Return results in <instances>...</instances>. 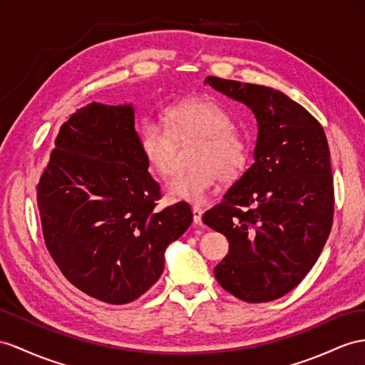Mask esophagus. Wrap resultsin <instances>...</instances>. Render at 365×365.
<instances>
[{
  "mask_svg": "<svg viewBox=\"0 0 365 365\" xmlns=\"http://www.w3.org/2000/svg\"><path fill=\"white\" fill-rule=\"evenodd\" d=\"M202 216H203V211L200 207H192V219L195 225H202Z\"/></svg>",
  "mask_w": 365,
  "mask_h": 365,
  "instance_id": "34e87169",
  "label": "esophagus"
}]
</instances>
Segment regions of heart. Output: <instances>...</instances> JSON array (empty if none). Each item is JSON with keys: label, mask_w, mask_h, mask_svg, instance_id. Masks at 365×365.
<instances>
[{"label": "heart", "mask_w": 365, "mask_h": 365, "mask_svg": "<svg viewBox=\"0 0 365 365\" xmlns=\"http://www.w3.org/2000/svg\"><path fill=\"white\" fill-rule=\"evenodd\" d=\"M165 128L148 120L138 129V149L155 173L168 175L175 166V142L195 138L186 171L166 183L173 200L202 203L216 186L219 177L230 182L244 171L248 143L231 118L216 101L188 98L168 106L163 112Z\"/></svg>", "instance_id": "obj_1"}]
</instances>
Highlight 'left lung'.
<instances>
[{
  "label": "left lung",
  "instance_id": "obj_1",
  "mask_svg": "<svg viewBox=\"0 0 365 365\" xmlns=\"http://www.w3.org/2000/svg\"><path fill=\"white\" fill-rule=\"evenodd\" d=\"M205 83L244 103L257 121L255 163L203 216L230 242L214 274L242 301H274L307 276L329 239V143L319 121L284 92L219 77Z\"/></svg>",
  "mask_w": 365,
  "mask_h": 365
}]
</instances>
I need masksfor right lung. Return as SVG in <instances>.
Returning <instances> with one entry per match:
<instances>
[{"label":"right lung","mask_w":365,"mask_h":365,"mask_svg":"<svg viewBox=\"0 0 365 365\" xmlns=\"http://www.w3.org/2000/svg\"><path fill=\"white\" fill-rule=\"evenodd\" d=\"M138 149L133 105L92 101L64 121L36 185L43 236L69 282L121 305L146 293L165 251L190 228L179 202L155 208L160 186Z\"/></svg>","instance_id":"1"}]
</instances>
